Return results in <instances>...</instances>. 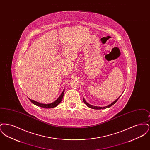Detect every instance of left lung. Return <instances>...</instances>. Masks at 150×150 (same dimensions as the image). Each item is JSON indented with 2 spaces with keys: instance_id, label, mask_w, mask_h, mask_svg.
<instances>
[{
  "instance_id": "8db88e82",
  "label": "left lung",
  "mask_w": 150,
  "mask_h": 150,
  "mask_svg": "<svg viewBox=\"0 0 150 150\" xmlns=\"http://www.w3.org/2000/svg\"><path fill=\"white\" fill-rule=\"evenodd\" d=\"M120 96V97L117 98V99H116V100H115V101H114L112 103H111V104H110L109 105H108L107 106H105V107H97V106H93V105H90V104H89L88 103H87L86 102V100L84 98H83V101H84V103L86 105V106H88V107H90V108H92V109H96V110H100V109H104V108H108V107H111V106H112L113 105H114L115 103L117 101V100L119 99V98L120 97V96Z\"/></svg>"
}]
</instances>
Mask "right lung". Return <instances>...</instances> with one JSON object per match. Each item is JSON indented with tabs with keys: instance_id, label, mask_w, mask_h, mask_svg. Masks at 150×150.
Wrapping results in <instances>:
<instances>
[{
	"instance_id": "add662e5",
	"label": "right lung",
	"mask_w": 150,
	"mask_h": 150,
	"mask_svg": "<svg viewBox=\"0 0 150 150\" xmlns=\"http://www.w3.org/2000/svg\"><path fill=\"white\" fill-rule=\"evenodd\" d=\"M64 90L63 91L62 93H61V94L60 95V96L57 98V100H56L54 102L51 103H48V104H44V103H40L38 102H36L33 100H30L29 98V100H30V101L34 104L35 105H36L38 106L39 107H43L44 108H54V107H56L57 105L60 103V102L62 101L63 97H64Z\"/></svg>"
}]
</instances>
